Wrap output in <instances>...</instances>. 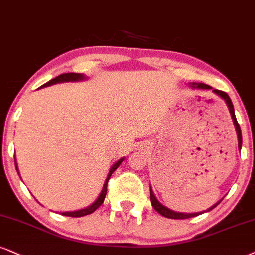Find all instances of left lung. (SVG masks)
Returning a JSON list of instances; mask_svg holds the SVG:
<instances>
[{"label": "left lung", "mask_w": 255, "mask_h": 255, "mask_svg": "<svg viewBox=\"0 0 255 255\" xmlns=\"http://www.w3.org/2000/svg\"><path fill=\"white\" fill-rule=\"evenodd\" d=\"M193 87H196V89H202V90H209L212 89V87L209 86V85H206V84H195L193 83ZM213 92L218 94V96L221 97V98L225 99V102L227 103V106L229 109V112H231V116L232 118H233V122H234V125H235V130H237V133H238V142H239V149H241V145H243V137H241V128H240V125H239V123L237 121V117H235V112H234V106H233V103H232L231 98L228 97V94L224 92V91H220V90H213ZM150 199H151V204L152 207L155 208V210L157 213H159V214L165 216V218H169V219H189V218H194V216H197L200 214H202V213H194V214H183V213H176V212H172L169 208H166V207L163 206L157 201V199L155 197V195H153V191L151 188H150ZM221 202V201H219L218 203H215L214 206L210 207L209 209H207L209 212V210H212L213 208H215L218 204Z\"/></svg>", "instance_id": "8db88e82"}]
</instances>
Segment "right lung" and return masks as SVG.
<instances>
[{
    "mask_svg": "<svg viewBox=\"0 0 255 255\" xmlns=\"http://www.w3.org/2000/svg\"><path fill=\"white\" fill-rule=\"evenodd\" d=\"M84 75L83 74H79V73H64V74H60L58 75V77L54 78V79L49 80L48 83H46L45 85H42L41 87L43 86H49V85L52 84H56V83H62V81H77V80H81L84 79ZM124 161V158L119 159V161L117 163H115L111 166V169H110V172L108 175V177H106V181L105 183H104V187H103V190L102 193H100V195L98 196V199H97L94 202L91 204L90 207H87V208L85 209H81V210H78V212H70V213H62V215L65 216H71V218H79V216H84V215H89L91 214V213H93L94 210H96L97 208H99V206H102L103 202H104V199H105L106 196V191H108V182L110 180V177H111V175L115 172L116 169L118 168L119 164ZM15 166H16V170L18 172V169H17V164H16V159H15Z\"/></svg>",
    "mask_w": 255,
    "mask_h": 255,
    "instance_id": "add662e5",
    "label": "right lung"
}]
</instances>
